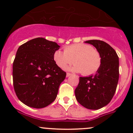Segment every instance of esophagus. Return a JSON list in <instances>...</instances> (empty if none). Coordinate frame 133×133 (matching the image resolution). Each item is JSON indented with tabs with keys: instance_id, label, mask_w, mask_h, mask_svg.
<instances>
[{
	"instance_id": "1",
	"label": "esophagus",
	"mask_w": 133,
	"mask_h": 133,
	"mask_svg": "<svg viewBox=\"0 0 133 133\" xmlns=\"http://www.w3.org/2000/svg\"><path fill=\"white\" fill-rule=\"evenodd\" d=\"M71 75V73H66V76H67V77H69V76H70Z\"/></svg>"
}]
</instances>
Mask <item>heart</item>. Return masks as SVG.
Returning a JSON list of instances; mask_svg holds the SVG:
<instances>
[{
  "instance_id": "1",
  "label": "heart",
  "mask_w": 133,
  "mask_h": 133,
  "mask_svg": "<svg viewBox=\"0 0 133 133\" xmlns=\"http://www.w3.org/2000/svg\"><path fill=\"white\" fill-rule=\"evenodd\" d=\"M53 59L59 68L64 69L68 65L75 63L69 68L75 72H81L84 75L96 73L101 66L102 57L96 49L86 44H75L64 48V52L56 51Z\"/></svg>"
}]
</instances>
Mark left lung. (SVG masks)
Here are the masks:
<instances>
[{"mask_svg": "<svg viewBox=\"0 0 133 133\" xmlns=\"http://www.w3.org/2000/svg\"><path fill=\"white\" fill-rule=\"evenodd\" d=\"M85 42L96 48L102 64L95 75L80 77L75 96L84 108L96 110L108 105L115 95L119 78V58L115 49L105 42L91 40Z\"/></svg>", "mask_w": 133, "mask_h": 133, "instance_id": "1", "label": "left lung"}]
</instances>
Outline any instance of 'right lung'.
<instances>
[{"mask_svg": "<svg viewBox=\"0 0 133 133\" xmlns=\"http://www.w3.org/2000/svg\"><path fill=\"white\" fill-rule=\"evenodd\" d=\"M59 48L55 42L40 37L18 48L13 64V87L25 105L43 108L57 98L59 86L66 76L53 59Z\"/></svg>", "mask_w": 133, "mask_h": 133, "instance_id": "add662e5", "label": "right lung"}]
</instances>
